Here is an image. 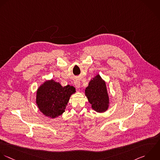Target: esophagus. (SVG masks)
Segmentation results:
<instances>
[{"label":"esophagus","mask_w":160,"mask_h":160,"mask_svg":"<svg viewBox=\"0 0 160 160\" xmlns=\"http://www.w3.org/2000/svg\"><path fill=\"white\" fill-rule=\"evenodd\" d=\"M74 85H75V86L76 88H78L80 87V82L79 80H76L74 82Z\"/></svg>","instance_id":"34e87169"}]
</instances>
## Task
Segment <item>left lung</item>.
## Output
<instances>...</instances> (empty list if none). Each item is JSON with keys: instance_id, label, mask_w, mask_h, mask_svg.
I'll list each match as a JSON object with an SVG mask.
<instances>
[{"instance_id": "1", "label": "left lung", "mask_w": 160, "mask_h": 160, "mask_svg": "<svg viewBox=\"0 0 160 160\" xmlns=\"http://www.w3.org/2000/svg\"><path fill=\"white\" fill-rule=\"evenodd\" d=\"M85 95L92 108L98 113L106 112L109 107V97L105 82L100 75L92 79L85 89Z\"/></svg>"}]
</instances>
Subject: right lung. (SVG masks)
I'll list each match as a JSON object with an SVG mask.
<instances>
[{
    "label": "right lung",
    "mask_w": 160,
    "mask_h": 160,
    "mask_svg": "<svg viewBox=\"0 0 160 160\" xmlns=\"http://www.w3.org/2000/svg\"><path fill=\"white\" fill-rule=\"evenodd\" d=\"M75 92L73 86L62 87L52 79L47 80L37 89L36 103L44 115L55 118L65 112L70 96Z\"/></svg>",
    "instance_id": "add662e5"
}]
</instances>
